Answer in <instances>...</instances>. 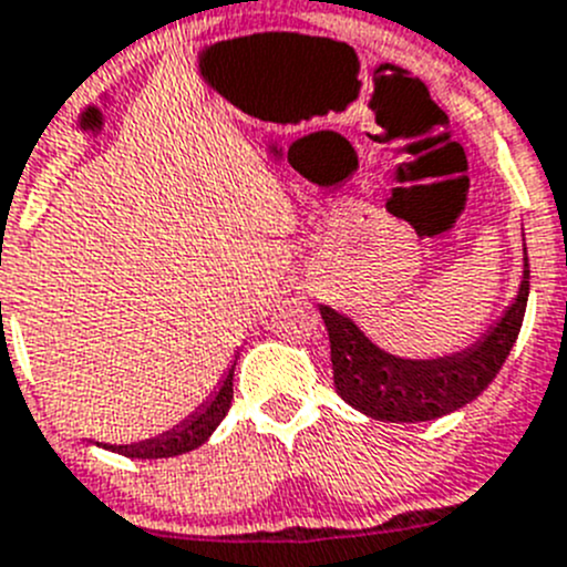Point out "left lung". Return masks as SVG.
<instances>
[{
    "label": "left lung",
    "mask_w": 567,
    "mask_h": 567,
    "mask_svg": "<svg viewBox=\"0 0 567 567\" xmlns=\"http://www.w3.org/2000/svg\"><path fill=\"white\" fill-rule=\"evenodd\" d=\"M528 301V257L517 299L473 347L433 361H409L374 347L352 319L319 305L330 332L332 380L341 400L380 422H427L458 411L495 380L520 332Z\"/></svg>",
    "instance_id": "left-lung-1"
}]
</instances>
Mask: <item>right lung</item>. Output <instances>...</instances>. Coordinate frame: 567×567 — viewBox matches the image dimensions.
Returning <instances> with one entry per match:
<instances>
[{
  "label": "right lung",
  "instance_id": "right-lung-1",
  "mask_svg": "<svg viewBox=\"0 0 567 567\" xmlns=\"http://www.w3.org/2000/svg\"><path fill=\"white\" fill-rule=\"evenodd\" d=\"M231 378H235V367L229 369L226 380L220 383V389L215 391L209 403L200 405L189 420H184L182 425H176L173 431L162 433L156 439H145V442H136V444H103L109 451L114 453H123L128 458H173V456H182V453L195 451L206 439L212 436V431L224 422V416L229 414L231 409Z\"/></svg>",
  "mask_w": 567,
  "mask_h": 567
}]
</instances>
